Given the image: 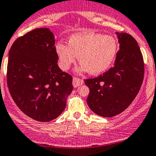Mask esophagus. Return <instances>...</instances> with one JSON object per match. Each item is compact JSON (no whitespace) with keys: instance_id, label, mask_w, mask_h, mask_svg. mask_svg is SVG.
<instances>
[{"instance_id":"1","label":"esophagus","mask_w":156,"mask_h":156,"mask_svg":"<svg viewBox=\"0 0 156 156\" xmlns=\"http://www.w3.org/2000/svg\"><path fill=\"white\" fill-rule=\"evenodd\" d=\"M84 81L81 78H78L77 77H74L73 78V86L75 88H77V87H79L80 85H83Z\"/></svg>"}]
</instances>
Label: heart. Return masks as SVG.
I'll use <instances>...</instances> for the list:
<instances>
[{"label":"heart","instance_id":"heart-1","mask_svg":"<svg viewBox=\"0 0 156 156\" xmlns=\"http://www.w3.org/2000/svg\"><path fill=\"white\" fill-rule=\"evenodd\" d=\"M117 53L118 44L113 36L95 33L73 35L68 45L60 43L56 46V54L61 69H69L78 56L81 64L76 71H89L91 75H99L110 68Z\"/></svg>","mask_w":156,"mask_h":156}]
</instances>
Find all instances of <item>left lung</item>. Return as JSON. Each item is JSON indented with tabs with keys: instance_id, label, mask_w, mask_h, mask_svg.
<instances>
[{
	"instance_id": "1",
	"label": "left lung",
	"mask_w": 156,
	"mask_h": 156,
	"mask_svg": "<svg viewBox=\"0 0 156 156\" xmlns=\"http://www.w3.org/2000/svg\"><path fill=\"white\" fill-rule=\"evenodd\" d=\"M116 35L120 50L114 66L96 78L84 80L89 88L88 106L104 117L125 110L139 92L144 78V60L135 39L127 33Z\"/></svg>"
}]
</instances>
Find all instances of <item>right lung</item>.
<instances>
[{"instance_id": "obj_1", "label": "right lung", "mask_w": 156, "mask_h": 156, "mask_svg": "<svg viewBox=\"0 0 156 156\" xmlns=\"http://www.w3.org/2000/svg\"><path fill=\"white\" fill-rule=\"evenodd\" d=\"M54 36L47 28L18 38L9 50L7 83L15 104L33 120L48 122L65 109L72 76L57 65Z\"/></svg>"}]
</instances>
